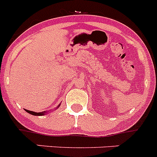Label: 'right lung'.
Segmentation results:
<instances>
[{
    "label": "right lung",
    "instance_id": "right-lung-1",
    "mask_svg": "<svg viewBox=\"0 0 157 157\" xmlns=\"http://www.w3.org/2000/svg\"><path fill=\"white\" fill-rule=\"evenodd\" d=\"M26 110V112H27L28 113H30V114L33 115V116H42V115H45V113H46V112H32V111H29V110H27V109H25Z\"/></svg>",
    "mask_w": 157,
    "mask_h": 157
}]
</instances>
